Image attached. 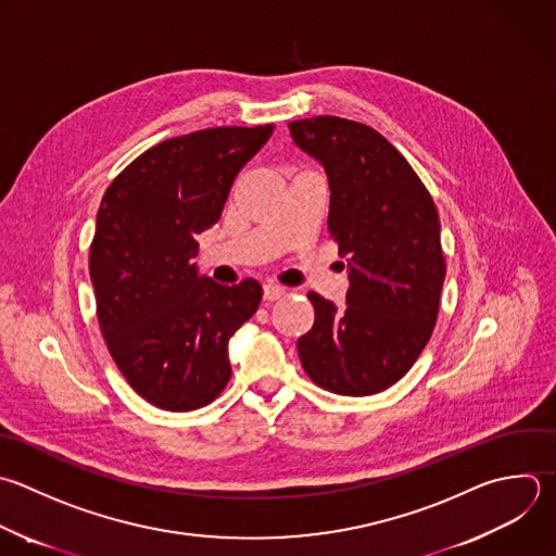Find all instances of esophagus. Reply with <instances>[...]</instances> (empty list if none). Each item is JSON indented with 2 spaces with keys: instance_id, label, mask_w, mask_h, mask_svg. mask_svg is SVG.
<instances>
[{
  "instance_id": "obj_1",
  "label": "esophagus",
  "mask_w": 556,
  "mask_h": 556,
  "mask_svg": "<svg viewBox=\"0 0 556 556\" xmlns=\"http://www.w3.org/2000/svg\"><path fill=\"white\" fill-rule=\"evenodd\" d=\"M285 293H287V291H285V287H280V285H265V287H263V298H265L267 302L280 300Z\"/></svg>"
}]
</instances>
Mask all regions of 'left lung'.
<instances>
[{"label": "left lung", "mask_w": 556, "mask_h": 556, "mask_svg": "<svg viewBox=\"0 0 556 556\" xmlns=\"http://www.w3.org/2000/svg\"><path fill=\"white\" fill-rule=\"evenodd\" d=\"M289 130L328 176V228L350 271L348 306L308 293L315 324L298 354L321 389L371 395L395 384L432 334L445 278L439 215L413 167L374 128L324 115Z\"/></svg>", "instance_id": "obj_1"}]
</instances>
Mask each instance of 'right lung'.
I'll return each instance as SVG.
<instances>
[{
	"label": "right lung",
	"mask_w": 556,
	"mask_h": 556,
	"mask_svg": "<svg viewBox=\"0 0 556 556\" xmlns=\"http://www.w3.org/2000/svg\"><path fill=\"white\" fill-rule=\"evenodd\" d=\"M271 132L267 124L167 139L102 198L89 258L100 328L130 387L159 408H200L230 380L228 341L263 289L200 276L195 235L219 222L237 174Z\"/></svg>",
	"instance_id": "add662e5"
}]
</instances>
